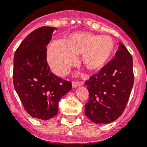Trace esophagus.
<instances>
[{
  "instance_id": "34e87169",
  "label": "esophagus",
  "mask_w": 147,
  "mask_h": 147,
  "mask_svg": "<svg viewBox=\"0 0 147 147\" xmlns=\"http://www.w3.org/2000/svg\"><path fill=\"white\" fill-rule=\"evenodd\" d=\"M83 84V82H72V86L73 88H76L77 86H81Z\"/></svg>"
}]
</instances>
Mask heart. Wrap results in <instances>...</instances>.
I'll return each mask as SVG.
<instances>
[{
    "label": "heart",
    "instance_id": "obj_1",
    "mask_svg": "<svg viewBox=\"0 0 147 147\" xmlns=\"http://www.w3.org/2000/svg\"><path fill=\"white\" fill-rule=\"evenodd\" d=\"M115 50L114 40L107 35L89 32L70 34L63 41H53L47 49V58L50 68L58 76H64L82 54V62L94 72L102 69L111 60Z\"/></svg>",
    "mask_w": 147,
    "mask_h": 147
}]
</instances>
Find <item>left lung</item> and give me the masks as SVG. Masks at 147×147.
I'll use <instances>...</instances> for the list:
<instances>
[{
	"label": "left lung",
	"mask_w": 147,
	"mask_h": 147,
	"mask_svg": "<svg viewBox=\"0 0 147 147\" xmlns=\"http://www.w3.org/2000/svg\"><path fill=\"white\" fill-rule=\"evenodd\" d=\"M115 58L85 82L89 92L85 115L95 123L107 124L121 116L128 103L133 85V58L119 42Z\"/></svg>",
	"instance_id": "1"
}]
</instances>
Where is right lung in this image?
Here are the masks:
<instances>
[{
    "label": "right lung",
    "instance_id": "add662e5",
    "mask_svg": "<svg viewBox=\"0 0 147 147\" xmlns=\"http://www.w3.org/2000/svg\"><path fill=\"white\" fill-rule=\"evenodd\" d=\"M55 27L42 26L28 34L13 57V81L25 110L38 119H50L59 100L72 89L71 82L56 76L47 62V48Z\"/></svg>",
    "mask_w": 147,
    "mask_h": 147
}]
</instances>
